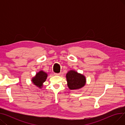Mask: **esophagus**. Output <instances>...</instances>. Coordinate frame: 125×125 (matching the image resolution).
Here are the masks:
<instances>
[{"label": "esophagus", "instance_id": "esophagus-1", "mask_svg": "<svg viewBox=\"0 0 125 125\" xmlns=\"http://www.w3.org/2000/svg\"><path fill=\"white\" fill-rule=\"evenodd\" d=\"M54 74H55V75L59 76V75H61V73H54Z\"/></svg>", "mask_w": 125, "mask_h": 125}]
</instances>
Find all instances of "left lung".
Masks as SVG:
<instances>
[{
    "label": "left lung",
    "mask_w": 125,
    "mask_h": 125,
    "mask_svg": "<svg viewBox=\"0 0 125 125\" xmlns=\"http://www.w3.org/2000/svg\"><path fill=\"white\" fill-rule=\"evenodd\" d=\"M66 77L68 88L71 90L80 89L86 84V78L85 76L75 70H69Z\"/></svg>",
    "instance_id": "8db88e82"
}]
</instances>
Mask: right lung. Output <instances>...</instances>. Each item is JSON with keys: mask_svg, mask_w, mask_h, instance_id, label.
Returning a JSON list of instances; mask_svg holds the SVG:
<instances>
[{"mask_svg": "<svg viewBox=\"0 0 125 125\" xmlns=\"http://www.w3.org/2000/svg\"><path fill=\"white\" fill-rule=\"evenodd\" d=\"M48 74L42 70L39 71L36 75L32 78L31 81L39 88H42L43 83L47 80Z\"/></svg>", "mask_w": 125, "mask_h": 125, "instance_id": "right-lung-1", "label": "right lung"}]
</instances>
